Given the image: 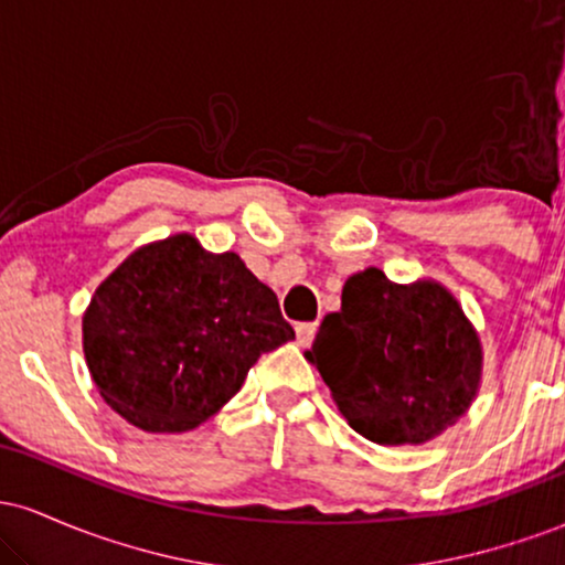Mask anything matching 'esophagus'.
<instances>
[{
  "mask_svg": "<svg viewBox=\"0 0 565 565\" xmlns=\"http://www.w3.org/2000/svg\"><path fill=\"white\" fill-rule=\"evenodd\" d=\"M295 332H297V345L308 348L310 340H313V334H316V323H297Z\"/></svg>",
  "mask_w": 565,
  "mask_h": 565,
  "instance_id": "obj_1",
  "label": "esophagus"
}]
</instances>
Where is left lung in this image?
<instances>
[{"label": "left lung", "instance_id": "left-lung-1", "mask_svg": "<svg viewBox=\"0 0 565 565\" xmlns=\"http://www.w3.org/2000/svg\"><path fill=\"white\" fill-rule=\"evenodd\" d=\"M310 361L355 433L380 446H423L462 417L483 380L481 334L430 276L353 274L321 321Z\"/></svg>", "mask_w": 565, "mask_h": 565}]
</instances>
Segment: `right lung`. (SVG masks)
I'll list each match as a JSON object with an SVG mask.
<instances>
[{
  "mask_svg": "<svg viewBox=\"0 0 565 565\" xmlns=\"http://www.w3.org/2000/svg\"><path fill=\"white\" fill-rule=\"evenodd\" d=\"M295 340L276 291L236 252L193 233L138 246L97 284L82 350L103 401L146 433H185L242 391L263 353Z\"/></svg>",
  "mask_w": 565,
  "mask_h": 565,
  "instance_id": "obj_1",
  "label": "right lung"
}]
</instances>
